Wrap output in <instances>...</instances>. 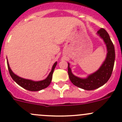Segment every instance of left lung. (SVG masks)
Masks as SVG:
<instances>
[{"label": "left lung", "mask_w": 122, "mask_h": 122, "mask_svg": "<svg viewBox=\"0 0 122 122\" xmlns=\"http://www.w3.org/2000/svg\"><path fill=\"white\" fill-rule=\"evenodd\" d=\"M97 34L103 40L107 47V56L102 66L94 73L90 74L85 78H81L72 73L68 63V75L72 84L85 90H94L104 85L112 75L115 61L114 47L107 31L101 28Z\"/></svg>", "instance_id": "1"}]
</instances>
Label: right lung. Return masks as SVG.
I'll use <instances>...</instances> for the list:
<instances>
[{
	"label": "right lung",
	"instance_id": "obj_1",
	"mask_svg": "<svg viewBox=\"0 0 122 122\" xmlns=\"http://www.w3.org/2000/svg\"><path fill=\"white\" fill-rule=\"evenodd\" d=\"M57 61H56L54 63V65H53L51 72H50L49 75L47 76V77L45 79L40 81H34L30 80V79H24V78H21V77H20L16 75H15L12 71L11 69H10V66H9L8 59H7V64H8V70H9L10 76L12 78L13 80L15 82L17 83L21 87L24 88L25 90H27L28 91H40V90H43V89L47 88L50 85V83H51V79H52L53 73V71L55 70V67H56V65H57Z\"/></svg>",
	"mask_w": 122,
	"mask_h": 122
}]
</instances>
